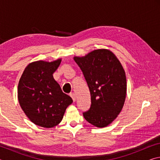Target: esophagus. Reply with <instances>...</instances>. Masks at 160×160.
<instances>
[{"label": "esophagus", "instance_id": "obj_1", "mask_svg": "<svg viewBox=\"0 0 160 160\" xmlns=\"http://www.w3.org/2000/svg\"><path fill=\"white\" fill-rule=\"evenodd\" d=\"M70 96L72 97V100H73V102H75V100H76V96H75V93H73V92L70 93Z\"/></svg>", "mask_w": 160, "mask_h": 160}]
</instances>
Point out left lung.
<instances>
[{"instance_id":"1","label":"left lung","mask_w":160,"mask_h":160,"mask_svg":"<svg viewBox=\"0 0 160 160\" xmlns=\"http://www.w3.org/2000/svg\"><path fill=\"white\" fill-rule=\"evenodd\" d=\"M74 61L90 92V107L83 112L84 118L99 128L108 126L121 112L126 99V77L120 61L107 49L94 50Z\"/></svg>"}]
</instances>
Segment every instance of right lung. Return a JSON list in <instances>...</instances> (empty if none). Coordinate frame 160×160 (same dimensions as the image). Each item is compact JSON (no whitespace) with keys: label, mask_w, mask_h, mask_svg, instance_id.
I'll return each instance as SVG.
<instances>
[{"label":"right lung","mask_w":160,"mask_h":160,"mask_svg":"<svg viewBox=\"0 0 160 160\" xmlns=\"http://www.w3.org/2000/svg\"><path fill=\"white\" fill-rule=\"evenodd\" d=\"M39 61L29 64L18 84V100L27 116L34 123L52 128L61 122L72 99L63 93L53 73L61 64Z\"/></svg>","instance_id":"1"}]
</instances>
